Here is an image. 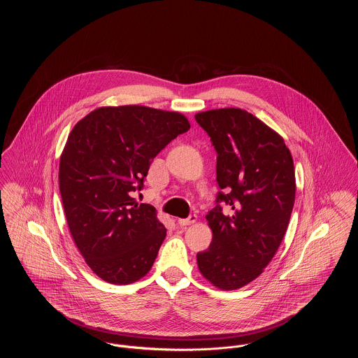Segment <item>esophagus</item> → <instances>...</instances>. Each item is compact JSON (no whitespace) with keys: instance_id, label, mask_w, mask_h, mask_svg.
Here are the masks:
<instances>
[{"instance_id":"esophagus-1","label":"esophagus","mask_w":358,"mask_h":358,"mask_svg":"<svg viewBox=\"0 0 358 358\" xmlns=\"http://www.w3.org/2000/svg\"><path fill=\"white\" fill-rule=\"evenodd\" d=\"M196 220H197V216H196V215H190V216L186 217V219H179V220H178V224L182 226V227H185V226H190V224L196 223Z\"/></svg>"}]
</instances>
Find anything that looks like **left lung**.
I'll return each instance as SVG.
<instances>
[{
	"label": "left lung",
	"instance_id": "obj_1",
	"mask_svg": "<svg viewBox=\"0 0 358 358\" xmlns=\"http://www.w3.org/2000/svg\"><path fill=\"white\" fill-rule=\"evenodd\" d=\"M196 121L217 154L222 190L206 215L212 243L197 264L215 287L233 291L262 274L285 236L295 203L294 161L284 139L245 110H209Z\"/></svg>",
	"mask_w": 358,
	"mask_h": 358
}]
</instances>
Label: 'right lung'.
<instances>
[{
	"instance_id": "obj_1",
	"label": "right lung",
	"mask_w": 358,
	"mask_h": 358,
	"mask_svg": "<svg viewBox=\"0 0 358 358\" xmlns=\"http://www.w3.org/2000/svg\"><path fill=\"white\" fill-rule=\"evenodd\" d=\"M190 129L175 111L101 107L76 124L59 164L71 237L102 280L125 285L149 273L166 229L153 205L138 204L153 158Z\"/></svg>"
}]
</instances>
